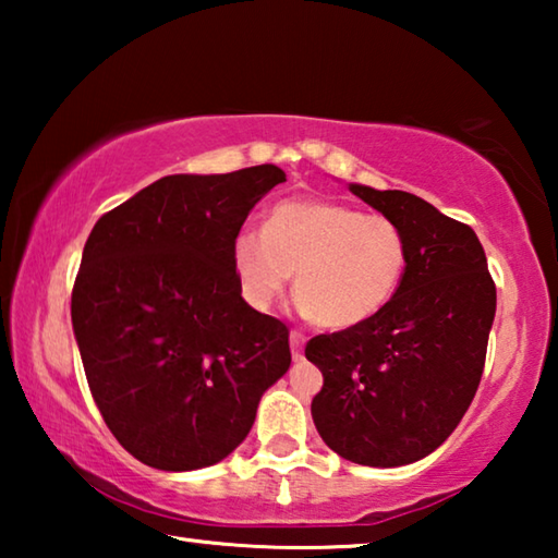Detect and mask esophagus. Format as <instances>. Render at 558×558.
Masks as SVG:
<instances>
[{"mask_svg":"<svg viewBox=\"0 0 558 558\" xmlns=\"http://www.w3.org/2000/svg\"><path fill=\"white\" fill-rule=\"evenodd\" d=\"M302 347H305V337H302L300 332H290V352L295 362H300L302 359Z\"/></svg>","mask_w":558,"mask_h":558,"instance_id":"1","label":"esophagus"}]
</instances>
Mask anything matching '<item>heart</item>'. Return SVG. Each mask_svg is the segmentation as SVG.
Returning a JSON list of instances; mask_svg holds the SVG:
<instances>
[{
  "mask_svg": "<svg viewBox=\"0 0 558 558\" xmlns=\"http://www.w3.org/2000/svg\"><path fill=\"white\" fill-rule=\"evenodd\" d=\"M409 248L399 223L332 199H288L263 231L233 239L243 298L268 310L295 272L298 305L317 325L347 329L379 315L401 286Z\"/></svg>",
  "mask_w": 558,
  "mask_h": 558,
  "instance_id": "b5f03b06",
  "label": "heart"
}]
</instances>
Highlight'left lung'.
Returning <instances> with one entry per match:
<instances>
[{
    "mask_svg": "<svg viewBox=\"0 0 558 558\" xmlns=\"http://www.w3.org/2000/svg\"><path fill=\"white\" fill-rule=\"evenodd\" d=\"M349 192L399 223L409 260L379 315L307 342L325 379L313 421L344 460L399 468L442 446L475 399L497 290L470 226L399 189Z\"/></svg>",
    "mask_w": 558,
    "mask_h": 558,
    "instance_id": "8db88e82",
    "label": "left lung"
}]
</instances>
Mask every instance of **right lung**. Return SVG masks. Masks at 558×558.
<instances>
[{
	"instance_id": "1",
	"label": "right lung",
	"mask_w": 558,
	"mask_h": 558,
	"mask_svg": "<svg viewBox=\"0 0 558 558\" xmlns=\"http://www.w3.org/2000/svg\"><path fill=\"white\" fill-rule=\"evenodd\" d=\"M286 182L276 165L169 174L100 216L71 295L93 399L149 468L216 465L290 369L288 327L241 298L233 239Z\"/></svg>"
}]
</instances>
